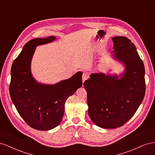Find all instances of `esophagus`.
Wrapping results in <instances>:
<instances>
[{
  "label": "esophagus",
  "mask_w": 155,
  "mask_h": 155,
  "mask_svg": "<svg viewBox=\"0 0 155 155\" xmlns=\"http://www.w3.org/2000/svg\"><path fill=\"white\" fill-rule=\"evenodd\" d=\"M88 78V75L87 73H83V76H82V81H83V83L85 82V80H87V79Z\"/></svg>",
  "instance_id": "34e87169"
}]
</instances>
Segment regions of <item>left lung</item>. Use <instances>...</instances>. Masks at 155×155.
<instances>
[{
  "label": "left lung",
  "instance_id": "obj_1",
  "mask_svg": "<svg viewBox=\"0 0 155 155\" xmlns=\"http://www.w3.org/2000/svg\"><path fill=\"white\" fill-rule=\"evenodd\" d=\"M111 58L124 67L119 75L92 73L84 82L88 113L96 125L114 129L132 117L143 100L145 68L134 45L125 37H114Z\"/></svg>",
  "mask_w": 155,
  "mask_h": 155
}]
</instances>
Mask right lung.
<instances>
[{
  "instance_id": "1",
  "label": "right lung",
  "mask_w": 155,
  "mask_h": 155,
  "mask_svg": "<svg viewBox=\"0 0 155 155\" xmlns=\"http://www.w3.org/2000/svg\"><path fill=\"white\" fill-rule=\"evenodd\" d=\"M54 36L34 39L23 46L11 69L10 94L18 114L31 127L48 130L61 121L65 101L82 86V72L55 84L37 81L31 71L36 46L50 43Z\"/></svg>"
}]
</instances>
